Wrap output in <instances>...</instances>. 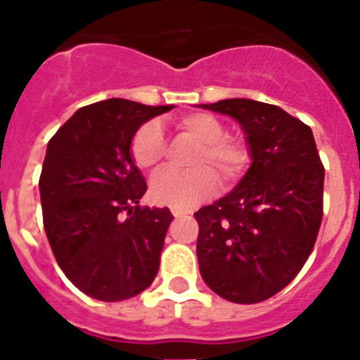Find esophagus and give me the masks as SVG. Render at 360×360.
<instances>
[{"mask_svg":"<svg viewBox=\"0 0 360 360\" xmlns=\"http://www.w3.org/2000/svg\"><path fill=\"white\" fill-rule=\"evenodd\" d=\"M172 214H174L175 217H183L186 216V214H190L188 210H183V208H172Z\"/></svg>","mask_w":360,"mask_h":360,"instance_id":"1","label":"esophagus"}]
</instances>
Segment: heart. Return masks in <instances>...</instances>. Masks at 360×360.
I'll return each mask as SVG.
<instances>
[{
	"label": "heart",
	"mask_w": 360,
	"mask_h": 360,
	"mask_svg": "<svg viewBox=\"0 0 360 360\" xmlns=\"http://www.w3.org/2000/svg\"><path fill=\"white\" fill-rule=\"evenodd\" d=\"M181 134L194 139L198 146L190 157L192 170H162L150 183L155 203L174 208H190L208 198L216 188V174L223 185H232L250 165V150L243 139L225 135V126L214 115L195 111L175 120ZM129 153L143 170H157L166 155V141L161 124L148 120L135 131Z\"/></svg>",
	"instance_id": "b5f03b06"
}]
</instances>
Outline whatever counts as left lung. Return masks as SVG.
<instances>
[{
	"label": "left lung",
	"instance_id": "obj_1",
	"mask_svg": "<svg viewBox=\"0 0 360 360\" xmlns=\"http://www.w3.org/2000/svg\"><path fill=\"white\" fill-rule=\"evenodd\" d=\"M205 108L241 124L252 165L231 194L194 214L199 271L225 300L258 304L292 282L315 247L324 165L309 126L278 105L229 98Z\"/></svg>",
	"mask_w": 360,
	"mask_h": 360
}]
</instances>
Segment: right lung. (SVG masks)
I'll use <instances>...</instances> for the list:
<instances>
[{"mask_svg":"<svg viewBox=\"0 0 360 360\" xmlns=\"http://www.w3.org/2000/svg\"><path fill=\"white\" fill-rule=\"evenodd\" d=\"M172 105L110 98L84 105L51 137L40 175L44 229L65 276L89 297L120 302L153 282L172 212L139 205L146 181L129 144Z\"/></svg>","mask_w":360,"mask_h":360,"instance_id":"1","label":"right lung"}]
</instances>
